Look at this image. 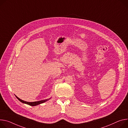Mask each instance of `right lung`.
<instances>
[{"instance_id": "1", "label": "right lung", "mask_w": 128, "mask_h": 128, "mask_svg": "<svg viewBox=\"0 0 128 128\" xmlns=\"http://www.w3.org/2000/svg\"><path fill=\"white\" fill-rule=\"evenodd\" d=\"M22 103H24V104H28V105H30V106H37V105H38V104H42L46 101L48 100H50L51 98H48V99H46V100H40V101H37V102H26V101H24V100H21L20 98H18L16 96H15Z\"/></svg>"}]
</instances>
